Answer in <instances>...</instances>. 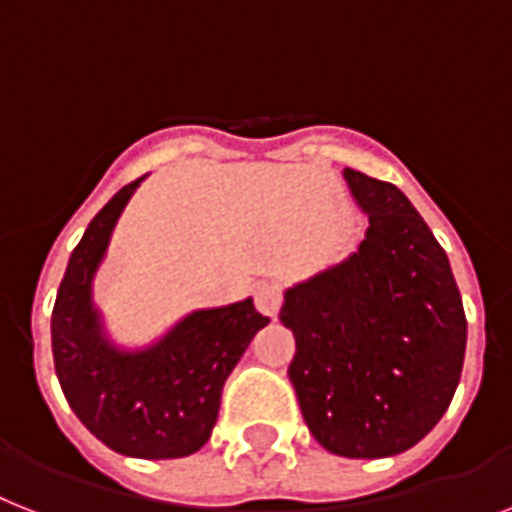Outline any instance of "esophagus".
<instances>
[{
  "instance_id": "1",
  "label": "esophagus",
  "mask_w": 512,
  "mask_h": 512,
  "mask_svg": "<svg viewBox=\"0 0 512 512\" xmlns=\"http://www.w3.org/2000/svg\"><path fill=\"white\" fill-rule=\"evenodd\" d=\"M281 302H284V292L281 286L276 284H260L255 289V305L257 310L268 318H276L278 310H281Z\"/></svg>"
}]
</instances>
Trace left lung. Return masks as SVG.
<instances>
[{"mask_svg": "<svg viewBox=\"0 0 512 512\" xmlns=\"http://www.w3.org/2000/svg\"><path fill=\"white\" fill-rule=\"evenodd\" d=\"M368 231L344 263L286 289L281 323L310 434L342 458H389L450 407L465 357L463 299L447 252L394 184L344 168Z\"/></svg>", "mask_w": 512, "mask_h": 512, "instance_id": "1", "label": "left lung"}]
</instances>
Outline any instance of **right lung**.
Listing matches in <instances>:
<instances>
[{
    "label": "right lung",
    "instance_id": "add662e5",
    "mask_svg": "<svg viewBox=\"0 0 512 512\" xmlns=\"http://www.w3.org/2000/svg\"><path fill=\"white\" fill-rule=\"evenodd\" d=\"M141 181L123 186L94 215L70 255L52 310L54 371L78 421L110 450L144 460L186 458L210 439L223 384L270 318L242 299L194 310L144 350H120L107 339L91 281Z\"/></svg>",
    "mask_w": 512,
    "mask_h": 512
}]
</instances>
